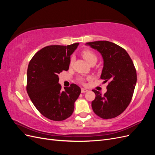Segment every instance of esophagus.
Masks as SVG:
<instances>
[{
  "label": "esophagus",
  "instance_id": "obj_1",
  "mask_svg": "<svg viewBox=\"0 0 155 155\" xmlns=\"http://www.w3.org/2000/svg\"><path fill=\"white\" fill-rule=\"evenodd\" d=\"M87 91H88V90H87V89H86V88H81V92H82V93L87 92Z\"/></svg>",
  "mask_w": 155,
  "mask_h": 155
}]
</instances>
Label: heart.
Here are the masks:
<instances>
[{
	"label": "heart",
	"mask_w": 155,
	"mask_h": 155,
	"mask_svg": "<svg viewBox=\"0 0 155 155\" xmlns=\"http://www.w3.org/2000/svg\"><path fill=\"white\" fill-rule=\"evenodd\" d=\"M82 55L83 58L85 59L89 64L92 63V61H94L97 60L96 55L91 50H84L82 52ZM74 57H72L71 59H70V64H72L74 63ZM81 81H82V80H81Z\"/></svg>",
	"instance_id": "heart-1"
}]
</instances>
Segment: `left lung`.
Wrapping results in <instances>:
<instances>
[{"label": "left lung", "mask_w": 155, "mask_h": 155, "mask_svg": "<svg viewBox=\"0 0 155 155\" xmlns=\"http://www.w3.org/2000/svg\"><path fill=\"white\" fill-rule=\"evenodd\" d=\"M85 45L101 54L104 67L100 78L104 83L109 81L104 95L92 90L96 94L92 110L101 118H115L126 109L132 99L137 80L133 61L125 50L111 42L94 41Z\"/></svg>", "instance_id": "8db88e82"}]
</instances>
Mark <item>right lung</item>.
Returning <instances> with one entry per match:
<instances>
[{"mask_svg":"<svg viewBox=\"0 0 155 155\" xmlns=\"http://www.w3.org/2000/svg\"><path fill=\"white\" fill-rule=\"evenodd\" d=\"M79 43L68 46L50 45L34 55L27 70L26 90L33 104L41 114L54 121L71 116L74 103L81 93L76 84L61 90L58 74L69 68L70 55Z\"/></svg>","mask_w":155,"mask_h":155,"instance_id":"add662e5","label":"right lung"}]
</instances>
